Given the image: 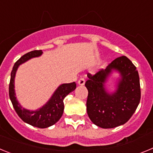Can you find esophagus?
Masks as SVG:
<instances>
[{
    "mask_svg": "<svg viewBox=\"0 0 153 153\" xmlns=\"http://www.w3.org/2000/svg\"><path fill=\"white\" fill-rule=\"evenodd\" d=\"M85 83V79L83 77H81L80 79L78 80V84L79 85H84Z\"/></svg>",
    "mask_w": 153,
    "mask_h": 153,
    "instance_id": "34e87169",
    "label": "esophagus"
}]
</instances>
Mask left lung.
<instances>
[{
    "label": "left lung",
    "instance_id": "1",
    "mask_svg": "<svg viewBox=\"0 0 153 153\" xmlns=\"http://www.w3.org/2000/svg\"><path fill=\"white\" fill-rule=\"evenodd\" d=\"M113 69L121 74L117 91L109 94L104 83ZM85 86L88 90L86 110L95 125L109 129L123 125L136 111L141 98L140 76L135 65L126 56L116 58L106 69L87 74Z\"/></svg>",
    "mask_w": 153,
    "mask_h": 153
}]
</instances>
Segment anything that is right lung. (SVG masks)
<instances>
[{"mask_svg": "<svg viewBox=\"0 0 153 153\" xmlns=\"http://www.w3.org/2000/svg\"><path fill=\"white\" fill-rule=\"evenodd\" d=\"M41 50L30 51L23 55L15 63L10 74V84H9V97L11 100L12 105L15 109L19 117L27 123L37 128H47L54 125L61 118L64 109L63 99L70 92L74 91L76 87L75 82L70 83H64L60 85L55 91L53 95L48 102L42 108L36 111H30L21 107L16 100L14 93V77L17 69L21 63L26 62L30 58L39 56L42 54Z\"/></svg>", "mask_w": 153, "mask_h": 153, "instance_id": "1", "label": "right lung"}]
</instances>
